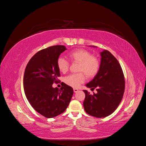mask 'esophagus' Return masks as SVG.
<instances>
[{"instance_id": "esophagus-1", "label": "esophagus", "mask_w": 146, "mask_h": 146, "mask_svg": "<svg viewBox=\"0 0 146 146\" xmlns=\"http://www.w3.org/2000/svg\"><path fill=\"white\" fill-rule=\"evenodd\" d=\"M74 92H77L78 91V90L77 89V88H74Z\"/></svg>"}]
</instances>
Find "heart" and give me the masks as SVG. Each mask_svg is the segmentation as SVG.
Returning a JSON list of instances; mask_svg holds the SVG:
<instances>
[{
  "mask_svg": "<svg viewBox=\"0 0 146 146\" xmlns=\"http://www.w3.org/2000/svg\"><path fill=\"white\" fill-rule=\"evenodd\" d=\"M69 60L74 63H78L77 74H72L64 78L67 85L78 88L85 80L86 74L88 78L94 77L100 69V61L98 57L92 55L91 53L85 49H76L70 52L68 54ZM58 69L62 73L68 71L69 62L63 57H59L56 61Z\"/></svg>",
  "mask_w": 146,
  "mask_h": 146,
  "instance_id": "b5f03b06",
  "label": "heart"
}]
</instances>
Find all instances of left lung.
<instances>
[{"mask_svg":"<svg viewBox=\"0 0 146 146\" xmlns=\"http://www.w3.org/2000/svg\"><path fill=\"white\" fill-rule=\"evenodd\" d=\"M101 62L98 73L86 86L97 93L86 90L83 107L88 114L105 117L112 114L120 104L125 90L124 75L117 60L108 50L100 53Z\"/></svg>","mask_w":146,"mask_h":146,"instance_id":"1","label":"left lung"}]
</instances>
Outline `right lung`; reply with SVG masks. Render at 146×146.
<instances>
[{
    "label": "right lung",
    "mask_w": 146,
    "mask_h": 146,
    "mask_svg": "<svg viewBox=\"0 0 146 146\" xmlns=\"http://www.w3.org/2000/svg\"><path fill=\"white\" fill-rule=\"evenodd\" d=\"M66 50L62 45L48 47L35 54L26 66L24 76L25 94L30 105L47 118L63 113L68 107L74 91L63 83L59 90L52 87L60 76L56 61Z\"/></svg>",
    "instance_id": "add662e5"
}]
</instances>
